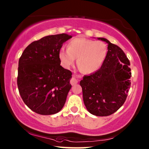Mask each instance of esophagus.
<instances>
[{"instance_id":"34e87169","label":"esophagus","mask_w":149,"mask_h":149,"mask_svg":"<svg viewBox=\"0 0 149 149\" xmlns=\"http://www.w3.org/2000/svg\"><path fill=\"white\" fill-rule=\"evenodd\" d=\"M77 83H78V81L76 79V75H73V77L71 79V80H70V83H71L72 85H76Z\"/></svg>"}]
</instances>
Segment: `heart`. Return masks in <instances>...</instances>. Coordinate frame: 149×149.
Listing matches in <instances>:
<instances>
[{
	"label": "heart",
	"mask_w": 149,
	"mask_h": 149,
	"mask_svg": "<svg viewBox=\"0 0 149 149\" xmlns=\"http://www.w3.org/2000/svg\"><path fill=\"white\" fill-rule=\"evenodd\" d=\"M67 47L68 49L62 48L58 53L62 66L68 69L77 58V66L85 74L98 71L107 56V46L102 41L77 37L70 40Z\"/></svg>",
	"instance_id": "1"
}]
</instances>
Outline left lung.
I'll return each mask as SVG.
<instances>
[{
    "label": "left lung",
    "instance_id": "8db88e82",
    "mask_svg": "<svg viewBox=\"0 0 149 149\" xmlns=\"http://www.w3.org/2000/svg\"><path fill=\"white\" fill-rule=\"evenodd\" d=\"M98 39L108 44L106 58L98 71L83 77L80 85L88 111L105 117L114 113L124 104L131 85L132 74L124 51L106 38Z\"/></svg>",
    "mask_w": 149,
    "mask_h": 149
}]
</instances>
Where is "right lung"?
Segmentation results:
<instances>
[{
    "instance_id": "obj_1",
    "label": "right lung",
    "mask_w": 149,
    "mask_h": 149,
    "mask_svg": "<svg viewBox=\"0 0 149 149\" xmlns=\"http://www.w3.org/2000/svg\"><path fill=\"white\" fill-rule=\"evenodd\" d=\"M72 37L64 33L45 36L29 45L19 60V92L35 113L55 114L65 104L72 74L61 66L58 53Z\"/></svg>"
}]
</instances>
